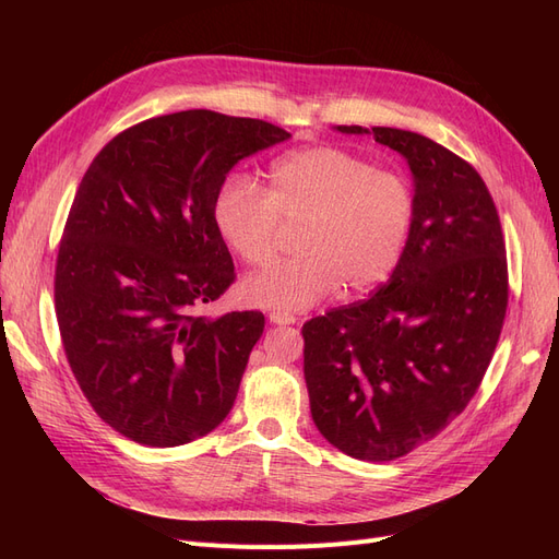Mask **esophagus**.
I'll return each mask as SVG.
<instances>
[{
  "label": "esophagus",
  "instance_id": "obj_1",
  "mask_svg": "<svg viewBox=\"0 0 559 559\" xmlns=\"http://www.w3.org/2000/svg\"><path fill=\"white\" fill-rule=\"evenodd\" d=\"M270 317V324H277V326H289V324H296V317L289 314V312H280V310H273L267 314Z\"/></svg>",
  "mask_w": 559,
  "mask_h": 559
}]
</instances>
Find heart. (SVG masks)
Listing matches in <instances>:
<instances>
[{"instance_id":"1","label":"heart","mask_w":559,"mask_h":559,"mask_svg":"<svg viewBox=\"0 0 559 559\" xmlns=\"http://www.w3.org/2000/svg\"><path fill=\"white\" fill-rule=\"evenodd\" d=\"M214 226L249 263L275 259L282 224H298V253L245 282L253 306L300 312L343 286L366 294L394 273L415 224V195L401 175L349 151L310 146L270 167L267 191L245 173L216 189Z\"/></svg>"}]
</instances>
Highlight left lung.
<instances>
[{"label": "left lung", "mask_w": 559, "mask_h": 559, "mask_svg": "<svg viewBox=\"0 0 559 559\" xmlns=\"http://www.w3.org/2000/svg\"><path fill=\"white\" fill-rule=\"evenodd\" d=\"M373 134L408 160L415 224L380 289L302 324V373L319 433L364 462L431 441L478 392L509 306L495 200L476 167L411 130Z\"/></svg>", "instance_id": "left-lung-1"}]
</instances>
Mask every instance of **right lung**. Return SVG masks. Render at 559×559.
Returning <instances> with one entry per match:
<instances>
[{
    "mask_svg": "<svg viewBox=\"0 0 559 559\" xmlns=\"http://www.w3.org/2000/svg\"><path fill=\"white\" fill-rule=\"evenodd\" d=\"M292 134L189 109L132 126L83 175L56 263V317L93 411L134 443L175 448L216 429L263 333L257 310L200 317L235 282L212 216L238 160Z\"/></svg>",
    "mask_w": 559,
    "mask_h": 559,
    "instance_id": "add662e5",
    "label": "right lung"
}]
</instances>
